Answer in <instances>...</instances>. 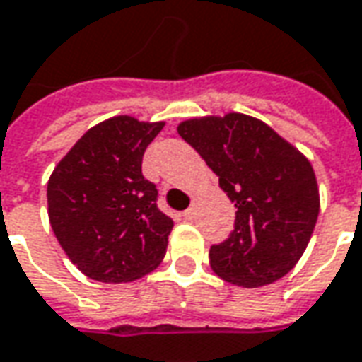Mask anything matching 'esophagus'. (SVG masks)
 <instances>
[{"instance_id": "34e87169", "label": "esophagus", "mask_w": 362, "mask_h": 362, "mask_svg": "<svg viewBox=\"0 0 362 362\" xmlns=\"http://www.w3.org/2000/svg\"><path fill=\"white\" fill-rule=\"evenodd\" d=\"M194 214H196V206L192 204L190 208H188V210L184 212V218H186V220H192V218H194Z\"/></svg>"}]
</instances>
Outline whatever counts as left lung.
<instances>
[{
  "label": "left lung",
  "instance_id": "left-lung-1",
  "mask_svg": "<svg viewBox=\"0 0 362 362\" xmlns=\"http://www.w3.org/2000/svg\"><path fill=\"white\" fill-rule=\"evenodd\" d=\"M178 134L220 176V188L238 208L230 238L210 247L214 272L242 287L289 274L319 216L309 160L265 122L240 112L184 120Z\"/></svg>",
  "mask_w": 362,
  "mask_h": 362
}]
</instances>
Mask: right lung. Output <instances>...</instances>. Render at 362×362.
Segmentation results:
<instances>
[{
  "label": "right lung",
  "instance_id": "add662e5",
  "mask_svg": "<svg viewBox=\"0 0 362 362\" xmlns=\"http://www.w3.org/2000/svg\"><path fill=\"white\" fill-rule=\"evenodd\" d=\"M164 122L112 117L87 130L47 184L49 222L69 259L103 284L134 281L160 264L172 218L142 176V156Z\"/></svg>",
  "mask_w": 362,
  "mask_h": 362
}]
</instances>
